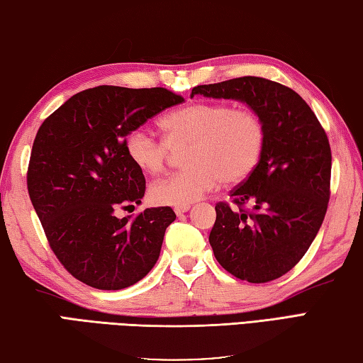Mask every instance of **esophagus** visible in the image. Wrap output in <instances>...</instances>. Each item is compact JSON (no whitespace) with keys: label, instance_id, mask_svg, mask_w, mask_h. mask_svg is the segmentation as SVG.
Returning <instances> with one entry per match:
<instances>
[{"label":"esophagus","instance_id":"34e87169","mask_svg":"<svg viewBox=\"0 0 363 363\" xmlns=\"http://www.w3.org/2000/svg\"><path fill=\"white\" fill-rule=\"evenodd\" d=\"M189 207H191V205H180V207H175L174 210H175L177 215H183V213H186Z\"/></svg>","mask_w":363,"mask_h":363}]
</instances>
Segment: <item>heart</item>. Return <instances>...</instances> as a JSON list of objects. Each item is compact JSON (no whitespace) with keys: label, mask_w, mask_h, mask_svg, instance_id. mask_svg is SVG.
Here are the masks:
<instances>
[{"label":"heart","mask_w":363,"mask_h":363,"mask_svg":"<svg viewBox=\"0 0 363 363\" xmlns=\"http://www.w3.org/2000/svg\"><path fill=\"white\" fill-rule=\"evenodd\" d=\"M164 140L143 131L126 139V155L145 175H160L170 150L183 152V172L155 183L150 199L180 207L199 201L218 184L232 186L255 172L265 147V126L256 112L223 102H197L160 120Z\"/></svg>","instance_id":"b5f03b06"}]
</instances>
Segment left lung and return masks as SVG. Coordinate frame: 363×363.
I'll return each mask as SVG.
<instances>
[{"instance_id": "left-lung-1", "label": "left lung", "mask_w": 363, "mask_h": 363, "mask_svg": "<svg viewBox=\"0 0 363 363\" xmlns=\"http://www.w3.org/2000/svg\"><path fill=\"white\" fill-rule=\"evenodd\" d=\"M235 99L265 126V147L248 179L230 193L238 208L216 203L208 242L216 261L248 283L288 273L316 237L330 197L329 139L310 106L291 88L262 77L199 85L191 98ZM250 203L251 211L242 205Z\"/></svg>"}]
</instances>
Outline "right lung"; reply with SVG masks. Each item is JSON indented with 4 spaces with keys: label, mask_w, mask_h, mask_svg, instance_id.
<instances>
[{
    "label": "right lung",
    "mask_w": 363,
    "mask_h": 363,
    "mask_svg": "<svg viewBox=\"0 0 363 363\" xmlns=\"http://www.w3.org/2000/svg\"><path fill=\"white\" fill-rule=\"evenodd\" d=\"M182 101L166 88L101 85L74 94L40 125L26 179L30 199L55 256L79 281L120 291L158 261L174 210L115 215L145 194L126 135Z\"/></svg>",
    "instance_id": "add662e5"
}]
</instances>
